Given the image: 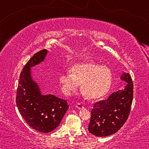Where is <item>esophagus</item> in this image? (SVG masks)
<instances>
[{
  "mask_svg": "<svg viewBox=\"0 0 149 149\" xmlns=\"http://www.w3.org/2000/svg\"><path fill=\"white\" fill-rule=\"evenodd\" d=\"M75 107L78 109H81V108H84V106L81 104V103H77L76 104H75Z\"/></svg>",
  "mask_w": 149,
  "mask_h": 149,
  "instance_id": "obj_1",
  "label": "esophagus"
}]
</instances>
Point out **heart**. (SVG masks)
<instances>
[{"instance_id": "obj_1", "label": "heart", "mask_w": 149, "mask_h": 149, "mask_svg": "<svg viewBox=\"0 0 149 149\" xmlns=\"http://www.w3.org/2000/svg\"><path fill=\"white\" fill-rule=\"evenodd\" d=\"M70 73L59 77L62 91L71 95L81 84V92L89 99H97L109 91L112 81V73L107 65H99L92 61L78 63L70 68Z\"/></svg>"}]
</instances>
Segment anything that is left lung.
<instances>
[{
    "label": "left lung",
    "instance_id": "left-lung-1",
    "mask_svg": "<svg viewBox=\"0 0 149 149\" xmlns=\"http://www.w3.org/2000/svg\"><path fill=\"white\" fill-rule=\"evenodd\" d=\"M121 79L127 84L124 89L113 93L107 100L93 104L88 130L97 137L116 133L129 116L133 97V81L128 73H123Z\"/></svg>",
    "mask_w": 149,
    "mask_h": 149
}]
</instances>
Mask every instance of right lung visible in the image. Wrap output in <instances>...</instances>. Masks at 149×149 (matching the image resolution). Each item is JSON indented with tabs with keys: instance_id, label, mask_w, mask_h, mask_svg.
<instances>
[{
	"instance_id": "obj_1",
	"label": "right lung",
	"mask_w": 149,
	"mask_h": 149,
	"mask_svg": "<svg viewBox=\"0 0 149 149\" xmlns=\"http://www.w3.org/2000/svg\"><path fill=\"white\" fill-rule=\"evenodd\" d=\"M47 53L46 49L36 52L24 65L16 97L19 112L27 125L42 133L56 129L69 107L65 100L53 95H41L38 85L31 79L30 68L43 61Z\"/></svg>"
}]
</instances>
